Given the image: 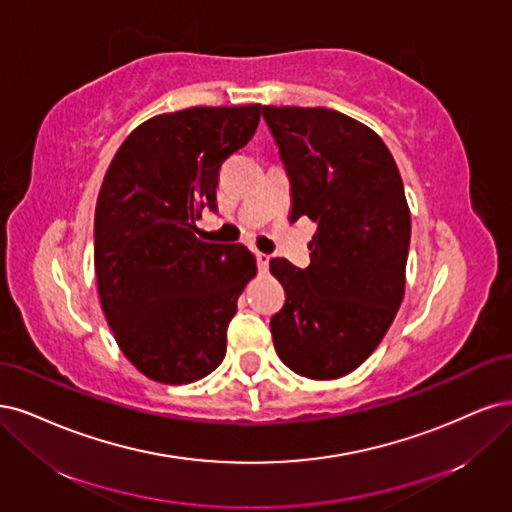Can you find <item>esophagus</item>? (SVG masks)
I'll return each mask as SVG.
<instances>
[{"label":"esophagus","mask_w":512,"mask_h":512,"mask_svg":"<svg viewBox=\"0 0 512 512\" xmlns=\"http://www.w3.org/2000/svg\"><path fill=\"white\" fill-rule=\"evenodd\" d=\"M257 268H259V272H268V268H270V255L257 253Z\"/></svg>","instance_id":"obj_1"}]
</instances>
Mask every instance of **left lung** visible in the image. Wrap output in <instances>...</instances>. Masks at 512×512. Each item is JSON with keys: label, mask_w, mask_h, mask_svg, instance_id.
I'll return each instance as SVG.
<instances>
[{"label": "left lung", "mask_w": 512, "mask_h": 512, "mask_svg": "<svg viewBox=\"0 0 512 512\" xmlns=\"http://www.w3.org/2000/svg\"><path fill=\"white\" fill-rule=\"evenodd\" d=\"M291 180L289 221L310 219V266L270 259L285 306L270 321L283 364L312 381L359 368L404 298L410 210L387 144L338 110L263 106Z\"/></svg>", "instance_id": "left-lung-1"}]
</instances>
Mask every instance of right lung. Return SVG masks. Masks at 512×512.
<instances>
[{
  "label": "right lung",
  "mask_w": 512,
  "mask_h": 512,
  "mask_svg": "<svg viewBox=\"0 0 512 512\" xmlns=\"http://www.w3.org/2000/svg\"><path fill=\"white\" fill-rule=\"evenodd\" d=\"M261 104L193 106L144 121L114 155L95 206V278L123 355L151 381L187 385L217 368L227 325L257 274L242 244L195 236L217 210L223 163L249 142Z\"/></svg>",
  "instance_id": "1"
}]
</instances>
